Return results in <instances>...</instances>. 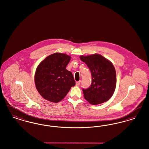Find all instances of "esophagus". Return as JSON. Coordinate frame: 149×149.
I'll list each match as a JSON object with an SVG mask.
<instances>
[{
	"label": "esophagus",
	"instance_id": "34e87169",
	"mask_svg": "<svg viewBox=\"0 0 149 149\" xmlns=\"http://www.w3.org/2000/svg\"><path fill=\"white\" fill-rule=\"evenodd\" d=\"M80 82H81V81H80V80H79V81H76V83H76V85H80Z\"/></svg>",
	"mask_w": 149,
	"mask_h": 149
}]
</instances>
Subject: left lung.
Here are the masks:
<instances>
[{
	"mask_svg": "<svg viewBox=\"0 0 149 149\" xmlns=\"http://www.w3.org/2000/svg\"><path fill=\"white\" fill-rule=\"evenodd\" d=\"M80 58L86 64L92 74L91 86L83 89L84 98L92 105L108 101L113 95L116 86V72L113 65L98 54L81 55Z\"/></svg>",
	"mask_w": 149,
	"mask_h": 149,
	"instance_id": "1",
	"label": "left lung"
}]
</instances>
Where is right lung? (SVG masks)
I'll use <instances>...</instances> for the list:
<instances>
[{
	"label": "right lung",
	"mask_w": 149,
	"mask_h": 149,
	"mask_svg": "<svg viewBox=\"0 0 149 149\" xmlns=\"http://www.w3.org/2000/svg\"><path fill=\"white\" fill-rule=\"evenodd\" d=\"M71 56L56 52L46 57L38 65L35 74L36 88L44 99L58 103L75 85L72 74L66 68Z\"/></svg>",
	"instance_id": "1"
}]
</instances>
